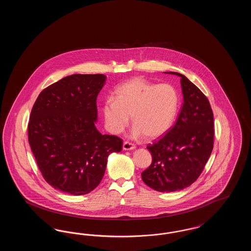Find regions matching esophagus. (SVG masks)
Returning <instances> with one entry per match:
<instances>
[{
  "label": "esophagus",
  "mask_w": 251,
  "mask_h": 251,
  "mask_svg": "<svg viewBox=\"0 0 251 251\" xmlns=\"http://www.w3.org/2000/svg\"><path fill=\"white\" fill-rule=\"evenodd\" d=\"M136 147L134 144L131 143V142H128V141H125L123 143V150L124 151H131V150H134Z\"/></svg>",
  "instance_id": "esophagus-1"
}]
</instances>
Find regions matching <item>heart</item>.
<instances>
[{
	"label": "heart",
	"mask_w": 251,
	"mask_h": 251,
	"mask_svg": "<svg viewBox=\"0 0 251 251\" xmlns=\"http://www.w3.org/2000/svg\"><path fill=\"white\" fill-rule=\"evenodd\" d=\"M179 108V92L174 85L135 77L117 87L115 99L108 98L104 101L102 113L111 133L124 131L131 116L133 134L154 139L170 130Z\"/></svg>",
	"instance_id": "b5f03b06"
}]
</instances>
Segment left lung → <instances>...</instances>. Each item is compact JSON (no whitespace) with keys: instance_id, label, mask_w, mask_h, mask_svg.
<instances>
[{"instance_id":"left-lung-1","label":"left lung","mask_w":251,"mask_h":251,"mask_svg":"<svg viewBox=\"0 0 251 251\" xmlns=\"http://www.w3.org/2000/svg\"><path fill=\"white\" fill-rule=\"evenodd\" d=\"M183 103L175 125L152 145H148L151 165L141 177L159 192L179 191L190 186L202 172L214 148V114L207 97L178 72Z\"/></svg>"}]
</instances>
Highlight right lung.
<instances>
[{"label":"right lung","instance_id":"right-lung-1","mask_svg":"<svg viewBox=\"0 0 251 251\" xmlns=\"http://www.w3.org/2000/svg\"><path fill=\"white\" fill-rule=\"evenodd\" d=\"M103 74H73L38 95L28 123V141L44 179L74 196L95 189L109 154L120 152L122 139L101 134L95 126L97 97Z\"/></svg>","mask_w":251,"mask_h":251}]
</instances>
